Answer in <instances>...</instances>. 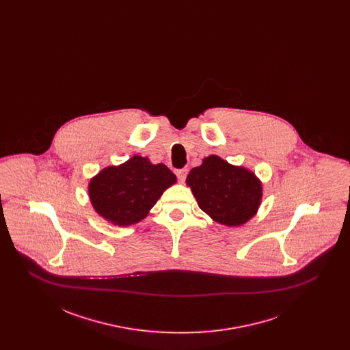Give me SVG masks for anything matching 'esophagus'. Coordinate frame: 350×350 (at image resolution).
<instances>
[{
    "instance_id": "1",
    "label": "esophagus",
    "mask_w": 350,
    "mask_h": 350,
    "mask_svg": "<svg viewBox=\"0 0 350 350\" xmlns=\"http://www.w3.org/2000/svg\"><path fill=\"white\" fill-rule=\"evenodd\" d=\"M176 176H177L180 183H183L186 180V176H187V169H177Z\"/></svg>"
}]
</instances>
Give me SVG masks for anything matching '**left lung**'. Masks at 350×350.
Here are the masks:
<instances>
[{"mask_svg":"<svg viewBox=\"0 0 350 350\" xmlns=\"http://www.w3.org/2000/svg\"><path fill=\"white\" fill-rule=\"evenodd\" d=\"M186 183L202 211L226 226H240L253 217L261 200V183L244 167L208 156L190 170Z\"/></svg>","mask_w":350,"mask_h":350,"instance_id":"8db88e82","label":"left lung"}]
</instances>
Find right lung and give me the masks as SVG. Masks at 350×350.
<instances>
[{
    "mask_svg": "<svg viewBox=\"0 0 350 350\" xmlns=\"http://www.w3.org/2000/svg\"><path fill=\"white\" fill-rule=\"evenodd\" d=\"M176 176L164 164L153 165L133 156L119 167L103 169L89 185L93 207L100 217L118 226H130L148 215Z\"/></svg>",
    "mask_w": 350,
    "mask_h": 350,
    "instance_id": "right-lung-1",
    "label": "right lung"
}]
</instances>
